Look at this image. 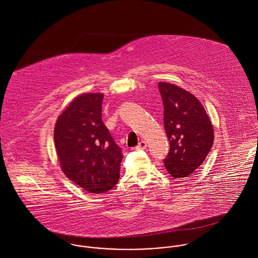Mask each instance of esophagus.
Masks as SVG:
<instances>
[{"label":"esophagus","mask_w":258,"mask_h":258,"mask_svg":"<svg viewBox=\"0 0 258 258\" xmlns=\"http://www.w3.org/2000/svg\"><path fill=\"white\" fill-rule=\"evenodd\" d=\"M147 147V142L146 141H141L139 144H138V146L136 147L137 150H144V149H146Z\"/></svg>","instance_id":"esophagus-1"}]
</instances>
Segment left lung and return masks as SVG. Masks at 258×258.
I'll use <instances>...</instances> for the list:
<instances>
[{"label": "left lung", "mask_w": 258, "mask_h": 258, "mask_svg": "<svg viewBox=\"0 0 258 258\" xmlns=\"http://www.w3.org/2000/svg\"><path fill=\"white\" fill-rule=\"evenodd\" d=\"M164 105V127L170 150L164 159L175 179L189 176L205 161L214 143V128L202 103L171 83L158 84Z\"/></svg>", "instance_id": "8db88e82"}]
</instances>
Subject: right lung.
Segmentation results:
<instances>
[{
    "mask_svg": "<svg viewBox=\"0 0 258 258\" xmlns=\"http://www.w3.org/2000/svg\"><path fill=\"white\" fill-rule=\"evenodd\" d=\"M103 94L76 97L58 117L54 144L64 175L88 192L101 194L118 183L123 159L102 121Z\"/></svg>",
    "mask_w": 258,
    "mask_h": 258,
    "instance_id": "obj_1",
    "label": "right lung"
}]
</instances>
